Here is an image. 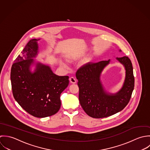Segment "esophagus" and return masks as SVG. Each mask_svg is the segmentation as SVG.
<instances>
[{"label": "esophagus", "instance_id": "obj_1", "mask_svg": "<svg viewBox=\"0 0 150 150\" xmlns=\"http://www.w3.org/2000/svg\"><path fill=\"white\" fill-rule=\"evenodd\" d=\"M69 81L71 83H74V84L76 83V81L75 78H74V77H71L69 78Z\"/></svg>", "mask_w": 150, "mask_h": 150}]
</instances>
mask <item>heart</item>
I'll return each instance as SVG.
<instances>
[{"label": "heart", "mask_w": 150, "mask_h": 150, "mask_svg": "<svg viewBox=\"0 0 150 150\" xmlns=\"http://www.w3.org/2000/svg\"><path fill=\"white\" fill-rule=\"evenodd\" d=\"M81 54H79V53H78V54H71V55H69V56H68V57H67V59L69 60V61H74V60H77V59H78L80 57H81ZM60 64H61V66H62V67H65L66 66V65H65V64L64 62H61V63H60Z\"/></svg>", "instance_id": "1"}]
</instances>
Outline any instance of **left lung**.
<instances>
[{
	"mask_svg": "<svg viewBox=\"0 0 150 150\" xmlns=\"http://www.w3.org/2000/svg\"><path fill=\"white\" fill-rule=\"evenodd\" d=\"M116 60L125 68V78L122 88L115 93L106 90L101 81V73L111 60L89 62L76 73L81 105L92 118H105L120 112L127 105L131 98L134 86L132 64L126 56L117 57Z\"/></svg>",
	"mask_w": 150,
	"mask_h": 150,
	"instance_id": "1",
	"label": "left lung"
}]
</instances>
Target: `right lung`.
I'll list each match as a JSON object with an SVG mask.
<instances>
[{
    "mask_svg": "<svg viewBox=\"0 0 150 150\" xmlns=\"http://www.w3.org/2000/svg\"><path fill=\"white\" fill-rule=\"evenodd\" d=\"M39 40L28 42L11 67L10 79L13 96L19 105L35 117L45 118L60 110V94L69 84V76L57 75L49 65L34 59L39 53Z\"/></svg>",
    "mask_w": 150,
    "mask_h": 150,
    "instance_id": "obj_1",
    "label": "right lung"
}]
</instances>
